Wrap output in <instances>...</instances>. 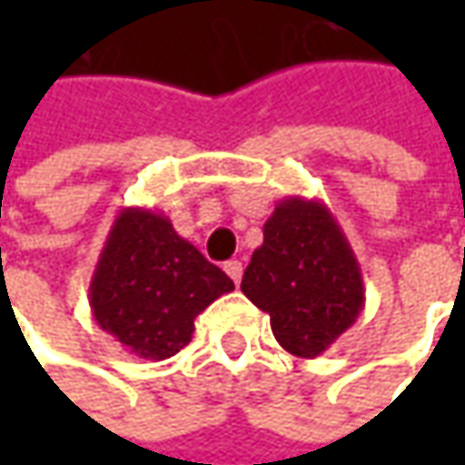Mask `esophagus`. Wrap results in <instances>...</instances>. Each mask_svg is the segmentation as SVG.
I'll return each instance as SVG.
<instances>
[{
    "mask_svg": "<svg viewBox=\"0 0 465 465\" xmlns=\"http://www.w3.org/2000/svg\"><path fill=\"white\" fill-rule=\"evenodd\" d=\"M224 272H227V277L232 279L235 284H241V277H242L241 261H227V263H224Z\"/></svg>",
    "mask_w": 465,
    "mask_h": 465,
    "instance_id": "obj_1",
    "label": "esophagus"
}]
</instances>
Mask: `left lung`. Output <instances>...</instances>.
<instances>
[{"label": "left lung", "instance_id": "1", "mask_svg": "<svg viewBox=\"0 0 465 465\" xmlns=\"http://www.w3.org/2000/svg\"><path fill=\"white\" fill-rule=\"evenodd\" d=\"M242 295L269 312L277 341L295 357H318L365 308L357 256L331 209L287 196L263 224L241 282Z\"/></svg>", "mask_w": 465, "mask_h": 465}]
</instances>
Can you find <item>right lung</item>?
<instances>
[{
	"instance_id": "add662e5",
	"label": "right lung",
	"mask_w": 465,
	"mask_h": 465,
	"mask_svg": "<svg viewBox=\"0 0 465 465\" xmlns=\"http://www.w3.org/2000/svg\"><path fill=\"white\" fill-rule=\"evenodd\" d=\"M232 290V279L181 238L163 212L126 206L100 251L90 308L126 351L160 362L186 347L193 318Z\"/></svg>"
}]
</instances>
